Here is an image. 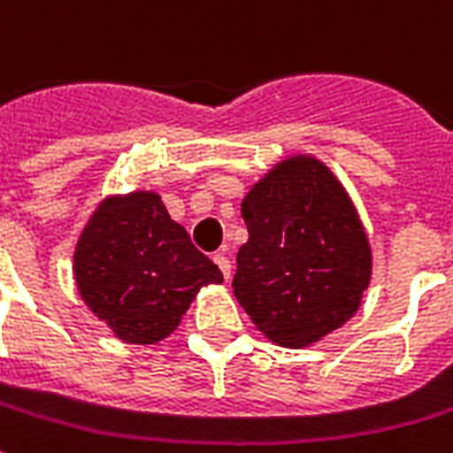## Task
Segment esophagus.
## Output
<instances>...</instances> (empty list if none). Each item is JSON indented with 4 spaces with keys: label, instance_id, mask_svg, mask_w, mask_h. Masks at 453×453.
<instances>
[{
    "label": "esophagus",
    "instance_id": "obj_1",
    "mask_svg": "<svg viewBox=\"0 0 453 453\" xmlns=\"http://www.w3.org/2000/svg\"><path fill=\"white\" fill-rule=\"evenodd\" d=\"M213 259H216V265L220 267V272H223V277H226V280H230V259H227L223 252H218Z\"/></svg>",
    "mask_w": 453,
    "mask_h": 453
}]
</instances>
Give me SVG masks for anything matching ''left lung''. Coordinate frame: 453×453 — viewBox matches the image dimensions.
<instances>
[{
  "label": "left lung",
  "mask_w": 453,
  "mask_h": 453,
  "mask_svg": "<svg viewBox=\"0 0 453 453\" xmlns=\"http://www.w3.org/2000/svg\"><path fill=\"white\" fill-rule=\"evenodd\" d=\"M233 292L265 336L303 348L358 311L372 257L356 205L314 157L280 161L242 201Z\"/></svg>",
  "instance_id": "left-lung-1"
}]
</instances>
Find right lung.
<instances>
[{
    "label": "right lung",
    "mask_w": 453,
    "mask_h": 453,
    "mask_svg": "<svg viewBox=\"0 0 453 453\" xmlns=\"http://www.w3.org/2000/svg\"><path fill=\"white\" fill-rule=\"evenodd\" d=\"M73 274L88 309L139 346L169 336L198 289L223 281L151 191L97 205L75 245Z\"/></svg>",
    "instance_id": "1"
}]
</instances>
